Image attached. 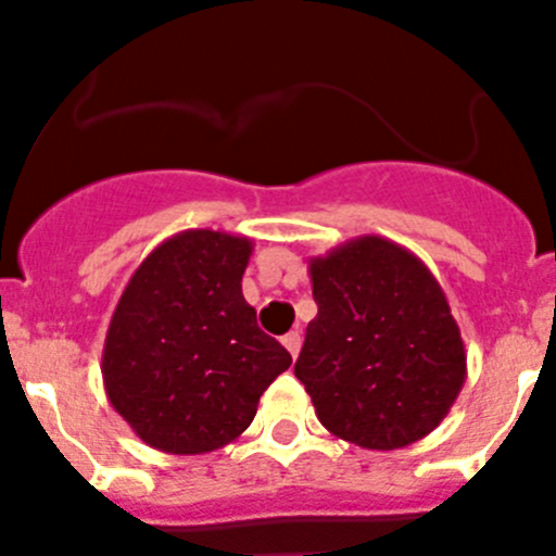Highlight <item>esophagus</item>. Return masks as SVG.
Returning a JSON list of instances; mask_svg holds the SVG:
<instances>
[{
    "label": "esophagus",
    "mask_w": 556,
    "mask_h": 556,
    "mask_svg": "<svg viewBox=\"0 0 556 556\" xmlns=\"http://www.w3.org/2000/svg\"><path fill=\"white\" fill-rule=\"evenodd\" d=\"M301 341H304V339H301L299 330H290V333L282 339L285 350H288L290 355H293V361H295V357H299V352H301Z\"/></svg>",
    "instance_id": "1"
}]
</instances>
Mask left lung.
Listing matches in <instances>:
<instances>
[{"instance_id": "8db88e82", "label": "left lung", "mask_w": 556, "mask_h": 556, "mask_svg": "<svg viewBox=\"0 0 556 556\" xmlns=\"http://www.w3.org/2000/svg\"><path fill=\"white\" fill-rule=\"evenodd\" d=\"M309 277L317 317L295 377L319 422L379 452L433 433L468 374L439 279L384 237H357L312 257Z\"/></svg>"}]
</instances>
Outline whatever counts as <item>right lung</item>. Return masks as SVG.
<instances>
[{
  "label": "right lung",
  "instance_id": "add662e5",
  "mask_svg": "<svg viewBox=\"0 0 556 556\" xmlns=\"http://www.w3.org/2000/svg\"><path fill=\"white\" fill-rule=\"evenodd\" d=\"M252 239L190 228L128 279L102 352L104 390L134 433L166 454H204L250 428L293 357L242 295Z\"/></svg>",
  "mask_w": 556,
  "mask_h": 556
}]
</instances>
